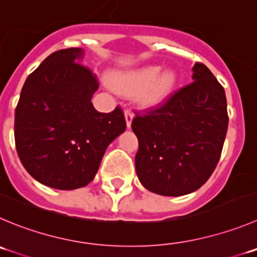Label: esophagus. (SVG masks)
<instances>
[{
  "mask_svg": "<svg viewBox=\"0 0 257 257\" xmlns=\"http://www.w3.org/2000/svg\"><path fill=\"white\" fill-rule=\"evenodd\" d=\"M124 119H126L127 128H130L131 123H133V119H134V113L130 111V109H124Z\"/></svg>",
  "mask_w": 257,
  "mask_h": 257,
  "instance_id": "34e87169",
  "label": "esophagus"
}]
</instances>
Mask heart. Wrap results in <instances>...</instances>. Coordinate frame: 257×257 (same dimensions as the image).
<instances>
[{"instance_id": "b5f03b06", "label": "heart", "mask_w": 257, "mask_h": 257, "mask_svg": "<svg viewBox=\"0 0 257 257\" xmlns=\"http://www.w3.org/2000/svg\"><path fill=\"white\" fill-rule=\"evenodd\" d=\"M109 80L116 89L123 93H134L140 89L139 103L143 107H155L172 96L179 82V75L173 68L160 70L158 65H146L113 73Z\"/></svg>"}]
</instances>
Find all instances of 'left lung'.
Returning a JSON list of instances; mask_svg holds the SVG:
<instances>
[{"label": "left lung", "instance_id": "obj_1", "mask_svg": "<svg viewBox=\"0 0 257 257\" xmlns=\"http://www.w3.org/2000/svg\"><path fill=\"white\" fill-rule=\"evenodd\" d=\"M194 80L158 108L136 112V174L150 192L179 197L199 189L221 156L228 127L224 89L204 64Z\"/></svg>", "mask_w": 257, "mask_h": 257}]
</instances>
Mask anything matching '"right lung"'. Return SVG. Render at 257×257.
<instances>
[{
	"label": "right lung",
	"mask_w": 257,
	"mask_h": 257,
	"mask_svg": "<svg viewBox=\"0 0 257 257\" xmlns=\"http://www.w3.org/2000/svg\"><path fill=\"white\" fill-rule=\"evenodd\" d=\"M84 50L50 54L26 79L15 111V143L24 168L46 187L72 190L94 179L104 151L126 130L122 109L92 104L98 82L82 65Z\"/></svg>",
	"instance_id": "obj_1"
}]
</instances>
